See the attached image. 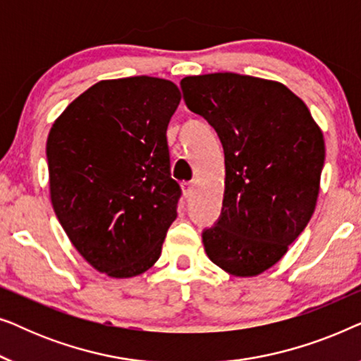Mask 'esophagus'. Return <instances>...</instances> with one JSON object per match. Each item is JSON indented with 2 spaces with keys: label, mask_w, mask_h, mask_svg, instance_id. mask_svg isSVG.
<instances>
[{
  "label": "esophagus",
  "mask_w": 361,
  "mask_h": 361,
  "mask_svg": "<svg viewBox=\"0 0 361 361\" xmlns=\"http://www.w3.org/2000/svg\"><path fill=\"white\" fill-rule=\"evenodd\" d=\"M180 187H182V194H184L185 199H189V197L194 194V182H182Z\"/></svg>",
  "instance_id": "esophagus-1"
}]
</instances>
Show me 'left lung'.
<instances>
[{
  "label": "left lung",
  "mask_w": 361,
  "mask_h": 361,
  "mask_svg": "<svg viewBox=\"0 0 361 361\" xmlns=\"http://www.w3.org/2000/svg\"><path fill=\"white\" fill-rule=\"evenodd\" d=\"M185 105L204 116L225 151V194L205 253L231 276L274 266L312 216L325 159L324 135L288 87L231 72L180 80Z\"/></svg>",
  "instance_id": "8db88e82"
}]
</instances>
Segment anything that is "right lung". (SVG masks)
I'll return each mask as SVG.
<instances>
[{
  "label": "right lung",
  "instance_id": "obj_1",
  "mask_svg": "<svg viewBox=\"0 0 361 361\" xmlns=\"http://www.w3.org/2000/svg\"><path fill=\"white\" fill-rule=\"evenodd\" d=\"M179 102L166 78L102 80L49 131L54 212L83 259L110 278L149 269L177 216L166 131Z\"/></svg>",
  "mask_w": 361,
  "mask_h": 361
}]
</instances>
